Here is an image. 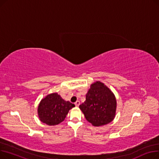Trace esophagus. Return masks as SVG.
Wrapping results in <instances>:
<instances>
[{"label":"esophagus","mask_w":159,"mask_h":159,"mask_svg":"<svg viewBox=\"0 0 159 159\" xmlns=\"http://www.w3.org/2000/svg\"><path fill=\"white\" fill-rule=\"evenodd\" d=\"M75 106H76L77 107H78V106H79L80 105V102H79V101H76V102H75Z\"/></svg>","instance_id":"1"}]
</instances>
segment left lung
Here are the masks:
<instances>
[{
	"label": "left lung",
	"instance_id": "obj_1",
	"mask_svg": "<svg viewBox=\"0 0 159 159\" xmlns=\"http://www.w3.org/2000/svg\"><path fill=\"white\" fill-rule=\"evenodd\" d=\"M86 120L94 126H104L115 118L116 101L112 91L100 81L94 82L79 106Z\"/></svg>",
	"mask_w": 159,
	"mask_h": 159
}]
</instances>
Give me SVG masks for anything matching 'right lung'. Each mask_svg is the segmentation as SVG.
<instances>
[{"label": "right lung", "mask_w": 159, "mask_h": 159, "mask_svg": "<svg viewBox=\"0 0 159 159\" xmlns=\"http://www.w3.org/2000/svg\"><path fill=\"white\" fill-rule=\"evenodd\" d=\"M75 104L64 100L57 93L48 95L42 99L38 107L39 119L49 126H55L65 119Z\"/></svg>", "instance_id": "right-lung-1"}]
</instances>
